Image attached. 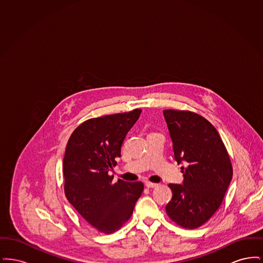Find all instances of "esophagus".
<instances>
[{
  "label": "esophagus",
  "mask_w": 263,
  "mask_h": 263,
  "mask_svg": "<svg viewBox=\"0 0 263 263\" xmlns=\"http://www.w3.org/2000/svg\"><path fill=\"white\" fill-rule=\"evenodd\" d=\"M145 185H146V187L148 188H155L158 186V184H157V183H152V182H149V181L145 182Z\"/></svg>",
  "instance_id": "esophagus-1"
}]
</instances>
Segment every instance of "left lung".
I'll return each instance as SVG.
<instances>
[{"instance_id":"1","label":"left lung","mask_w":263,"mask_h":263,"mask_svg":"<svg viewBox=\"0 0 263 263\" xmlns=\"http://www.w3.org/2000/svg\"><path fill=\"white\" fill-rule=\"evenodd\" d=\"M175 161L184 164L182 184H170L168 217L177 225L196 229L218 210L233 177L225 145L216 128L190 111L163 110Z\"/></svg>"}]
</instances>
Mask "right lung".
<instances>
[{
  "label": "right lung",
  "instance_id": "add662e5",
  "mask_svg": "<svg viewBox=\"0 0 263 263\" xmlns=\"http://www.w3.org/2000/svg\"><path fill=\"white\" fill-rule=\"evenodd\" d=\"M141 109L92 118L68 141L63 160L65 194L80 215L98 231L111 234L131 217L144 184L118 179L108 172L121 157V145Z\"/></svg>",
  "mask_w": 263,
  "mask_h": 263
}]
</instances>
